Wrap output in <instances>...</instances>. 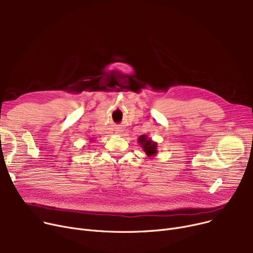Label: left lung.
<instances>
[{"mask_svg":"<svg viewBox=\"0 0 253 253\" xmlns=\"http://www.w3.org/2000/svg\"><path fill=\"white\" fill-rule=\"evenodd\" d=\"M137 142L139 143L140 147L142 148V151L145 153L148 157L152 158L154 156H157L158 154V144L156 141L152 140V138H149L148 135H140L137 138Z\"/></svg>","mask_w":253,"mask_h":253,"instance_id":"1","label":"left lung"}]
</instances>
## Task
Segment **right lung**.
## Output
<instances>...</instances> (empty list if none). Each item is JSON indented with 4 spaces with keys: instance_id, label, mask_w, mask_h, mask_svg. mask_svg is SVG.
Listing matches in <instances>:
<instances>
[{
    "instance_id": "obj_1",
    "label": "right lung",
    "mask_w": 253,
    "mask_h": 253,
    "mask_svg": "<svg viewBox=\"0 0 253 253\" xmlns=\"http://www.w3.org/2000/svg\"><path fill=\"white\" fill-rule=\"evenodd\" d=\"M91 142H92V140H91Z\"/></svg>"
}]
</instances>
